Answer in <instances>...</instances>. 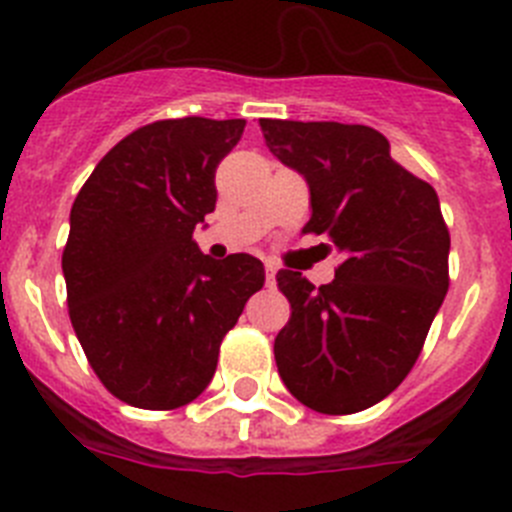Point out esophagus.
<instances>
[{
    "label": "esophagus",
    "mask_w": 512,
    "mask_h": 512,
    "mask_svg": "<svg viewBox=\"0 0 512 512\" xmlns=\"http://www.w3.org/2000/svg\"><path fill=\"white\" fill-rule=\"evenodd\" d=\"M266 284H269V287L277 284V266L274 264H266Z\"/></svg>",
    "instance_id": "esophagus-1"
}]
</instances>
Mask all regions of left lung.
I'll return each mask as SVG.
<instances>
[{
  "instance_id": "obj_1",
  "label": "left lung",
  "mask_w": 512,
  "mask_h": 512,
  "mask_svg": "<svg viewBox=\"0 0 512 512\" xmlns=\"http://www.w3.org/2000/svg\"><path fill=\"white\" fill-rule=\"evenodd\" d=\"M266 146L305 176L312 217L343 261L315 287L282 269L292 305L274 341L287 390L325 415L372 408L400 387L449 292V228L436 189L390 156L366 125L259 120Z\"/></svg>"
}]
</instances>
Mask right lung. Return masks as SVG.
<instances>
[{"mask_svg": "<svg viewBox=\"0 0 512 512\" xmlns=\"http://www.w3.org/2000/svg\"><path fill=\"white\" fill-rule=\"evenodd\" d=\"M243 128L210 117L143 125L76 194L61 259L69 318L99 382L133 408L197 400L225 333L264 287L259 259L212 261L192 241L215 210L217 164Z\"/></svg>", "mask_w": 512, "mask_h": 512, "instance_id": "obj_1", "label": "right lung"}]
</instances>
